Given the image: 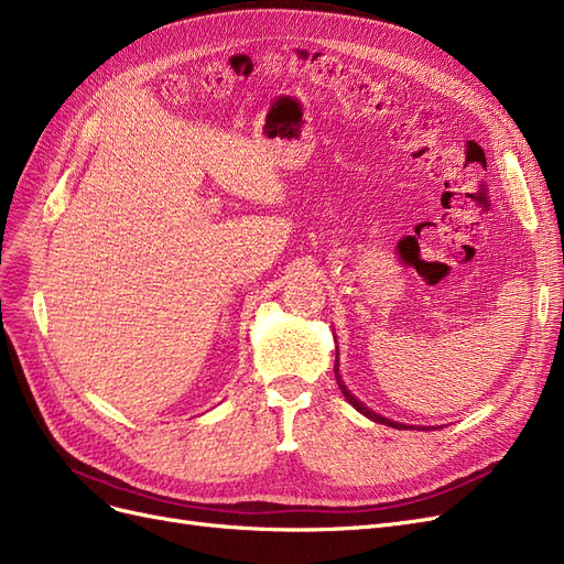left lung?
Segmentation results:
<instances>
[{
    "mask_svg": "<svg viewBox=\"0 0 564 564\" xmlns=\"http://www.w3.org/2000/svg\"><path fill=\"white\" fill-rule=\"evenodd\" d=\"M339 356V354H337ZM337 358H335V377H337V384H339V389H341V393H344V398H347V401L360 412V414H366L368 416V420H372V422H379V424H387V426H393V429H401V424H395V422H391V420H387V416H379L377 412H372L370 408H366V405H362L360 401H358V398L347 389V387H344V381H341V377H339V368H337ZM405 429V426H403Z\"/></svg>",
    "mask_w": 564,
    "mask_h": 564,
    "instance_id": "obj_1",
    "label": "left lung"
}]
</instances>
